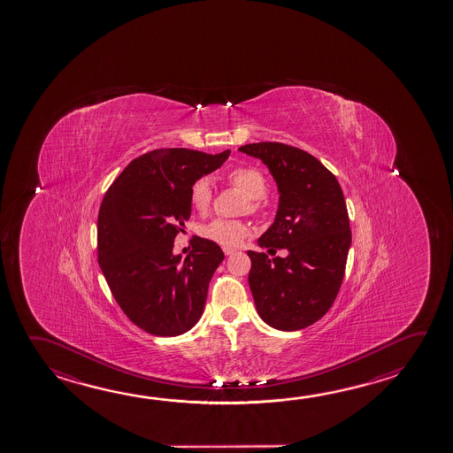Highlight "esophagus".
Here are the masks:
<instances>
[{
    "instance_id": "esophagus-1",
    "label": "esophagus",
    "mask_w": 453,
    "mask_h": 453,
    "mask_svg": "<svg viewBox=\"0 0 453 453\" xmlns=\"http://www.w3.org/2000/svg\"><path fill=\"white\" fill-rule=\"evenodd\" d=\"M223 251L226 256H230V254L235 253L237 250H235V248H223Z\"/></svg>"
}]
</instances>
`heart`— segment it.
<instances>
[{
	"label": "heart",
	"mask_w": 453,
	"mask_h": 453,
	"mask_svg": "<svg viewBox=\"0 0 453 453\" xmlns=\"http://www.w3.org/2000/svg\"><path fill=\"white\" fill-rule=\"evenodd\" d=\"M226 181L246 196L245 210L257 213L262 207V197L267 191V180L259 168L253 165H237L226 173ZM213 200L211 184L205 176L192 181L189 188V202L192 208L205 215ZM251 234L250 224L242 219L218 218L202 227V235L223 248H237Z\"/></svg>",
	"instance_id": "1"
}]
</instances>
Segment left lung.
Masks as SVG:
<instances>
[{"instance_id": "8db88e82", "label": "left lung", "mask_w": 453, "mask_h": 453, "mask_svg": "<svg viewBox=\"0 0 453 453\" xmlns=\"http://www.w3.org/2000/svg\"><path fill=\"white\" fill-rule=\"evenodd\" d=\"M240 151L261 159L280 191L275 221L257 243L269 259L248 251L250 289L259 317L280 331L313 325L339 294L349 243V211L337 178L311 154L278 142L245 144Z\"/></svg>"}]
</instances>
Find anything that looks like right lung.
I'll use <instances>...</instances> for the list:
<instances>
[{"label":"right lung","instance_id":"add662e5","mask_svg":"<svg viewBox=\"0 0 453 453\" xmlns=\"http://www.w3.org/2000/svg\"><path fill=\"white\" fill-rule=\"evenodd\" d=\"M229 154L154 150L132 160L104 194L98 264L120 310L146 333L172 337L199 321L223 250L197 238L181 261L173 242L191 216L192 181L221 167Z\"/></svg>","mask_w":453,"mask_h":453}]
</instances>
